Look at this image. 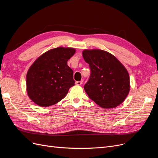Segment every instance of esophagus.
Masks as SVG:
<instances>
[{"mask_svg": "<svg viewBox=\"0 0 158 158\" xmlns=\"http://www.w3.org/2000/svg\"><path fill=\"white\" fill-rule=\"evenodd\" d=\"M83 83V81H76L75 84L77 85H81V84Z\"/></svg>", "mask_w": 158, "mask_h": 158, "instance_id": "esophagus-1", "label": "esophagus"}]
</instances>
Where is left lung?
<instances>
[{"instance_id":"1","label":"left lung","mask_w":158,"mask_h":158,"mask_svg":"<svg viewBox=\"0 0 158 158\" xmlns=\"http://www.w3.org/2000/svg\"><path fill=\"white\" fill-rule=\"evenodd\" d=\"M83 56L90 75L84 89L89 97L103 108L121 104L130 90L129 75L114 56L102 50H85Z\"/></svg>"}]
</instances>
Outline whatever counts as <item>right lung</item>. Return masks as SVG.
<instances>
[{"label":"right lung","mask_w":158,"mask_h":158,"mask_svg":"<svg viewBox=\"0 0 158 158\" xmlns=\"http://www.w3.org/2000/svg\"><path fill=\"white\" fill-rule=\"evenodd\" d=\"M75 50L58 47L44 53L29 69L27 91L29 97L39 106L56 104L75 85L73 72L68 65Z\"/></svg>","instance_id":"add662e5"}]
</instances>
